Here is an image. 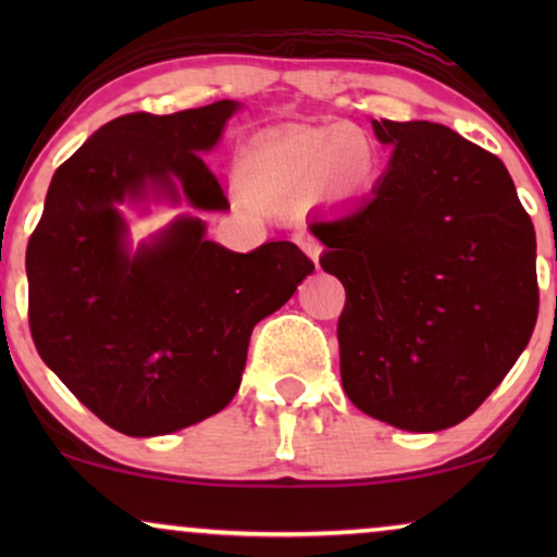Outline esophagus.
Wrapping results in <instances>:
<instances>
[{"instance_id": "esophagus-1", "label": "esophagus", "mask_w": 557, "mask_h": 557, "mask_svg": "<svg viewBox=\"0 0 557 557\" xmlns=\"http://www.w3.org/2000/svg\"><path fill=\"white\" fill-rule=\"evenodd\" d=\"M296 243L304 248V253H307L311 261H319V253H322V246H319V240L314 238V235L307 233V231H299L296 233Z\"/></svg>"}]
</instances>
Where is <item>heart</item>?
I'll list each match as a JSON object with an SVG mask.
<instances>
[{
    "label": "heart",
    "instance_id": "heart-1",
    "mask_svg": "<svg viewBox=\"0 0 557 557\" xmlns=\"http://www.w3.org/2000/svg\"><path fill=\"white\" fill-rule=\"evenodd\" d=\"M372 164V144L357 128H296L250 151L246 172L269 189H299L317 182L324 193L349 195L370 180Z\"/></svg>",
    "mask_w": 557,
    "mask_h": 557
}]
</instances>
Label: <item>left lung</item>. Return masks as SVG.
<instances>
[{"mask_svg": "<svg viewBox=\"0 0 557 557\" xmlns=\"http://www.w3.org/2000/svg\"><path fill=\"white\" fill-rule=\"evenodd\" d=\"M391 162L370 197L311 220L347 292L337 324L347 398L395 429L469 418L537 322L535 227L507 166L448 126L372 121Z\"/></svg>", "mask_w": 557, "mask_h": 557, "instance_id": "obj_1", "label": "left lung"}]
</instances>
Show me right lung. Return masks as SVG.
<instances>
[{
  "mask_svg": "<svg viewBox=\"0 0 557 557\" xmlns=\"http://www.w3.org/2000/svg\"><path fill=\"white\" fill-rule=\"evenodd\" d=\"M238 109L215 101L109 121L52 174L27 243L37 352L126 436H164L220 413L240 387L253 326L314 271L288 240L250 253L218 246L193 215L128 243L124 202L231 208L202 154Z\"/></svg>",
  "mask_w": 557,
  "mask_h": 557,
  "instance_id": "1",
  "label": "right lung"
}]
</instances>
